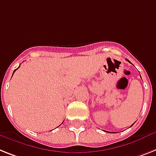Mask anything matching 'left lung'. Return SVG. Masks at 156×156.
<instances>
[{
    "label": "left lung",
    "mask_w": 156,
    "mask_h": 156,
    "mask_svg": "<svg viewBox=\"0 0 156 156\" xmlns=\"http://www.w3.org/2000/svg\"><path fill=\"white\" fill-rule=\"evenodd\" d=\"M126 60H127V61H128V62H130V61H129V60H127V59H126ZM130 63H131V62H130Z\"/></svg>",
    "instance_id": "8db88e82"
}]
</instances>
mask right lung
Masks as SVG:
<instances>
[{
  "label": "right lung",
  "mask_w": 156,
  "mask_h": 156,
  "mask_svg": "<svg viewBox=\"0 0 156 156\" xmlns=\"http://www.w3.org/2000/svg\"><path fill=\"white\" fill-rule=\"evenodd\" d=\"M19 68H20V66H19V67H18V68H17V69H19ZM16 69H15V70H14V72H13V73H15V71H16ZM12 75H13V74H12Z\"/></svg>",
  "instance_id": "right-lung-1"
}]
</instances>
